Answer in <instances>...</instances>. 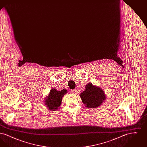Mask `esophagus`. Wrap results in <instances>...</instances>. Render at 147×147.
Instances as JSON below:
<instances>
[{"label": "esophagus", "mask_w": 147, "mask_h": 147, "mask_svg": "<svg viewBox=\"0 0 147 147\" xmlns=\"http://www.w3.org/2000/svg\"><path fill=\"white\" fill-rule=\"evenodd\" d=\"M70 92H71L72 94H77V91L76 90H71Z\"/></svg>", "instance_id": "obj_1"}]
</instances>
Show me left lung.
I'll use <instances>...</instances> for the list:
<instances>
[{
  "label": "left lung",
  "instance_id": "8db88e82",
  "mask_svg": "<svg viewBox=\"0 0 147 147\" xmlns=\"http://www.w3.org/2000/svg\"><path fill=\"white\" fill-rule=\"evenodd\" d=\"M80 96L84 105L89 108H95L100 106L106 98L105 92L98 86L89 83L85 86V89L81 92Z\"/></svg>",
  "mask_w": 147,
  "mask_h": 147
}]
</instances>
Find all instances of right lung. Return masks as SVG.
Segmentation results:
<instances>
[{
  "mask_svg": "<svg viewBox=\"0 0 147 147\" xmlns=\"http://www.w3.org/2000/svg\"><path fill=\"white\" fill-rule=\"evenodd\" d=\"M67 92V90L63 89L58 91L56 89H52L49 92V96L45 98L46 106L51 111L58 110V107L62 104L63 96Z\"/></svg>",
  "mask_w": 147,
  "mask_h": 147,
  "instance_id": "right-lung-1",
  "label": "right lung"
}]
</instances>
